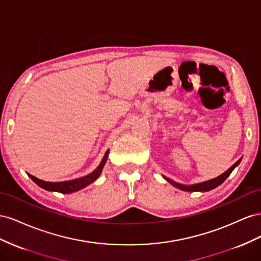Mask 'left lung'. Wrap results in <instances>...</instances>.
Returning a JSON list of instances; mask_svg holds the SVG:
<instances>
[{"mask_svg":"<svg viewBox=\"0 0 261 261\" xmlns=\"http://www.w3.org/2000/svg\"><path fill=\"white\" fill-rule=\"evenodd\" d=\"M242 161V158L238 160L234 165L230 166L226 172H224L223 174H221L220 176L213 178V179H210V180H206V181H203V182H198V184H193V185H182V184H179V182H176L172 179H169L168 177H164V179H165L166 181H168L170 185H173L174 187L180 189V190H184V191H190V192H193V191H201V192H204V191H209V190H212L214 188H217L218 186H220L223 181H224L226 178L230 175V173L233 172L234 168L237 167L238 164L241 163Z\"/></svg>","mask_w":261,"mask_h":261,"instance_id":"1","label":"left lung"}]
</instances>
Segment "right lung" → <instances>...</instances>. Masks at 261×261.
<instances>
[{
    "label": "right lung",
    "mask_w": 261,
    "mask_h": 261,
    "mask_svg": "<svg viewBox=\"0 0 261 261\" xmlns=\"http://www.w3.org/2000/svg\"><path fill=\"white\" fill-rule=\"evenodd\" d=\"M108 154H109V150L106 151L98 167L96 168L94 172H92L91 174H88L86 176L76 178V179H73V180H66V181H60V182H50V181H44V180L38 179V178H36L35 176H33L31 174H28V176L34 182H36L39 186V187L43 188L44 190L57 191V192H61V193H72V192H75V191H79L81 189L85 188L86 186L91 185L92 182H94L96 179H97V178L101 174V170H102L103 166H105Z\"/></svg>",
    "instance_id": "add662e5"
}]
</instances>
